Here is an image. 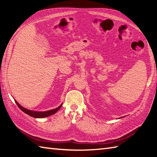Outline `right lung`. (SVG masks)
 <instances>
[{
  "instance_id": "obj_1",
  "label": "right lung",
  "mask_w": 157,
  "mask_h": 157,
  "mask_svg": "<svg viewBox=\"0 0 157 157\" xmlns=\"http://www.w3.org/2000/svg\"><path fill=\"white\" fill-rule=\"evenodd\" d=\"M15 102L17 104V105L18 106V107L20 108L22 111H23L25 113L27 114V115H29V116H31L32 117H34V118H44V117H49V116L53 115V114H54L55 113L58 111L59 109L61 107V105H61L58 107H57V108L54 109H52V110H50V111H43V112H38V111H30V110H29V109H27L24 107H23L16 100H15Z\"/></svg>"
}]
</instances>
